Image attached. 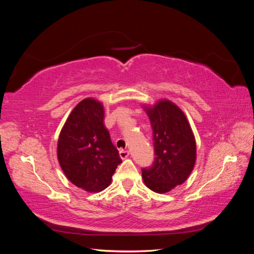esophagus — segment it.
Segmentation results:
<instances>
[{
    "label": "esophagus",
    "mask_w": 254,
    "mask_h": 254,
    "mask_svg": "<svg viewBox=\"0 0 254 254\" xmlns=\"http://www.w3.org/2000/svg\"><path fill=\"white\" fill-rule=\"evenodd\" d=\"M128 156H129V151L128 150H124V149H121L120 150V157H121V159H126V158H128Z\"/></svg>",
    "instance_id": "34e87169"
}]
</instances>
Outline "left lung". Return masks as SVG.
Segmentation results:
<instances>
[{"instance_id":"8db88e82","label":"left lung","mask_w":254,"mask_h":254,"mask_svg":"<svg viewBox=\"0 0 254 254\" xmlns=\"http://www.w3.org/2000/svg\"><path fill=\"white\" fill-rule=\"evenodd\" d=\"M149 118L156 159L142 171L145 186L164 194L186 182L196 163V140L184 112L170 99L143 104Z\"/></svg>"}]
</instances>
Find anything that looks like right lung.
Returning <instances> with one entry per match:
<instances>
[{
    "label": "right lung",
    "instance_id": "right-lung-1",
    "mask_svg": "<svg viewBox=\"0 0 254 254\" xmlns=\"http://www.w3.org/2000/svg\"><path fill=\"white\" fill-rule=\"evenodd\" d=\"M104 117L102 102L84 98L68 115L58 137L57 159L61 170L74 186L88 193L108 188L122 163Z\"/></svg>",
    "mask_w": 254,
    "mask_h": 254
}]
</instances>
